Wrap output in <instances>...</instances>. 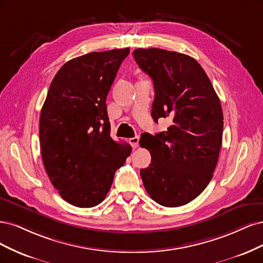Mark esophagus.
Masks as SVG:
<instances>
[{
    "label": "esophagus",
    "mask_w": 263,
    "mask_h": 263,
    "mask_svg": "<svg viewBox=\"0 0 263 263\" xmlns=\"http://www.w3.org/2000/svg\"><path fill=\"white\" fill-rule=\"evenodd\" d=\"M139 140H140V137H138V135H137V137L129 139V143L131 144L133 147H138L139 146Z\"/></svg>",
    "instance_id": "1"
}]
</instances>
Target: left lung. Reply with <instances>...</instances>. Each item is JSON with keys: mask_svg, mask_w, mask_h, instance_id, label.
Returning a JSON list of instances; mask_svg holds the SVG:
<instances>
[{"mask_svg": "<svg viewBox=\"0 0 263 263\" xmlns=\"http://www.w3.org/2000/svg\"><path fill=\"white\" fill-rule=\"evenodd\" d=\"M140 69L153 80L152 117L172 125L140 144L152 156L141 169L145 190L158 204L176 208L196 199L213 177L223 138V110L213 85L193 58L164 49L133 51Z\"/></svg>", "mask_w": 263, "mask_h": 263, "instance_id": "left-lung-1", "label": "left lung"}]
</instances>
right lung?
Listing matches in <instances>:
<instances>
[{
    "label": "right lung",
    "instance_id": "add662e5",
    "mask_svg": "<svg viewBox=\"0 0 263 263\" xmlns=\"http://www.w3.org/2000/svg\"><path fill=\"white\" fill-rule=\"evenodd\" d=\"M129 48L91 52L55 74L40 114L42 162L60 196L92 208L106 198L132 147L110 137L106 98Z\"/></svg>",
    "mask_w": 263,
    "mask_h": 263
}]
</instances>
